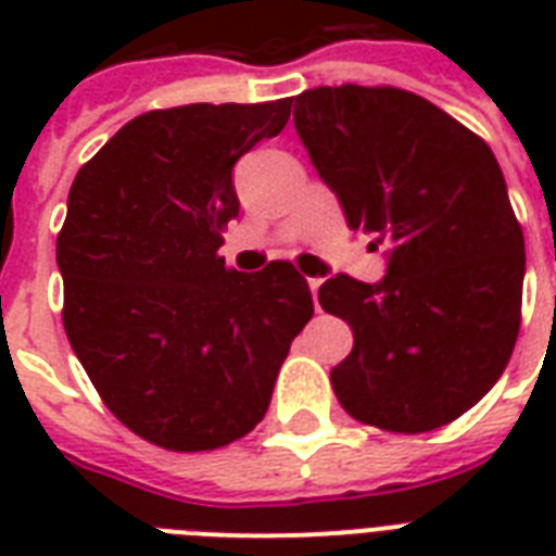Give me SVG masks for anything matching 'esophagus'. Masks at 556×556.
<instances>
[{"instance_id":"esophagus-1","label":"esophagus","mask_w":556,"mask_h":556,"mask_svg":"<svg viewBox=\"0 0 556 556\" xmlns=\"http://www.w3.org/2000/svg\"><path fill=\"white\" fill-rule=\"evenodd\" d=\"M320 286H323V279H320V277H312V279H308V288H312L314 300H317V291H320Z\"/></svg>"}]
</instances>
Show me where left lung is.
<instances>
[{
	"mask_svg": "<svg viewBox=\"0 0 556 556\" xmlns=\"http://www.w3.org/2000/svg\"><path fill=\"white\" fill-rule=\"evenodd\" d=\"M294 126L352 230L387 239V277L320 286L355 346L331 369L340 406L387 432L456 421L500 380L522 317L526 239L491 147L395 86H320Z\"/></svg>",
	"mask_w": 556,
	"mask_h": 556,
	"instance_id": "obj_1",
	"label": "left lung"
}]
</instances>
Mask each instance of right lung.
<instances>
[{"instance_id":"obj_1","label":"right lung","mask_w":556,"mask_h":556,"mask_svg":"<svg viewBox=\"0 0 556 556\" xmlns=\"http://www.w3.org/2000/svg\"><path fill=\"white\" fill-rule=\"evenodd\" d=\"M288 115L291 98L152 109L74 176L56 236L65 334L103 404L150 444L201 453L248 435L312 320L291 262L239 274L218 256L239 216L233 164Z\"/></svg>"}]
</instances>
